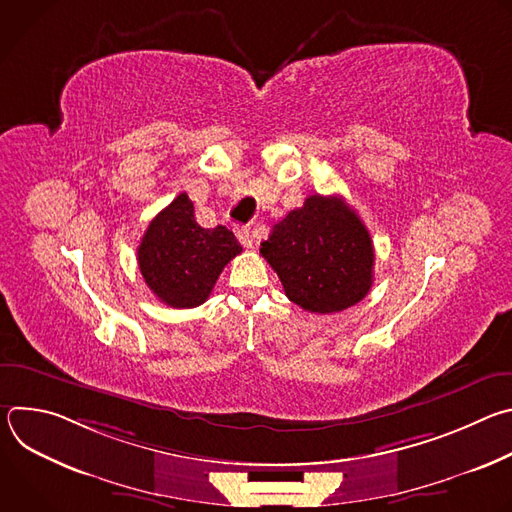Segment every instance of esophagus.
I'll return each instance as SVG.
<instances>
[{
	"instance_id": "1",
	"label": "esophagus",
	"mask_w": 512,
	"mask_h": 512,
	"mask_svg": "<svg viewBox=\"0 0 512 512\" xmlns=\"http://www.w3.org/2000/svg\"><path fill=\"white\" fill-rule=\"evenodd\" d=\"M235 235H237V239H239V243H241L243 247H247V249L253 247V235H251V229H249V227H237V229H235Z\"/></svg>"
}]
</instances>
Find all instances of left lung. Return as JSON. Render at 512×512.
Returning a JSON list of instances; mask_svg holds the SVG:
<instances>
[{"instance_id": "obj_1", "label": "left lung", "mask_w": 512, "mask_h": 512, "mask_svg": "<svg viewBox=\"0 0 512 512\" xmlns=\"http://www.w3.org/2000/svg\"><path fill=\"white\" fill-rule=\"evenodd\" d=\"M259 253L281 279L285 296L314 314L342 312L373 285L371 235L340 196H308L273 227Z\"/></svg>"}]
</instances>
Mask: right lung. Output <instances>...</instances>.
Wrapping results in <instances>:
<instances>
[{
	"instance_id": "add662e5",
	"label": "right lung",
	"mask_w": 512,
	"mask_h": 512,
	"mask_svg": "<svg viewBox=\"0 0 512 512\" xmlns=\"http://www.w3.org/2000/svg\"><path fill=\"white\" fill-rule=\"evenodd\" d=\"M241 251L227 227L202 229L192 200L182 192L150 223L137 247V263L158 300L172 308H196Z\"/></svg>"
}]
</instances>
